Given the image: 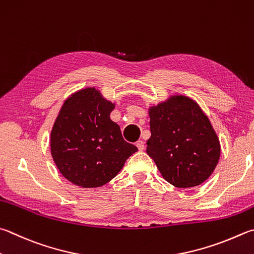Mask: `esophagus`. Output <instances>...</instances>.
Listing matches in <instances>:
<instances>
[{"instance_id": "34e87169", "label": "esophagus", "mask_w": 254, "mask_h": 254, "mask_svg": "<svg viewBox=\"0 0 254 254\" xmlns=\"http://www.w3.org/2000/svg\"><path fill=\"white\" fill-rule=\"evenodd\" d=\"M135 145L137 146V149H139L140 151L144 150V142H143L142 140H139V141H137V142L135 143Z\"/></svg>"}]
</instances>
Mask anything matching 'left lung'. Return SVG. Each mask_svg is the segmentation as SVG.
Here are the masks:
<instances>
[{
	"label": "left lung",
	"mask_w": 254,
	"mask_h": 254,
	"mask_svg": "<svg viewBox=\"0 0 254 254\" xmlns=\"http://www.w3.org/2000/svg\"><path fill=\"white\" fill-rule=\"evenodd\" d=\"M149 117L146 153L165 181L181 189L206 181L219 162L221 146L199 104L186 95H172L151 107Z\"/></svg>",
	"instance_id": "1"
}]
</instances>
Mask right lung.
Wrapping results in <instances>:
<instances>
[{
    "mask_svg": "<svg viewBox=\"0 0 254 254\" xmlns=\"http://www.w3.org/2000/svg\"><path fill=\"white\" fill-rule=\"evenodd\" d=\"M114 108L95 87L79 90L63 103L50 145L54 163L67 181L86 189L102 187L137 151L110 119Z\"/></svg>",
    "mask_w": 254,
    "mask_h": 254,
    "instance_id": "right-lung-1",
    "label": "right lung"
}]
</instances>
